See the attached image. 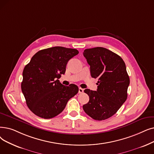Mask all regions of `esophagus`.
<instances>
[{"mask_svg": "<svg viewBox=\"0 0 154 154\" xmlns=\"http://www.w3.org/2000/svg\"><path fill=\"white\" fill-rule=\"evenodd\" d=\"M83 92H84V89H82L81 88H79V93L81 94V93H82Z\"/></svg>", "mask_w": 154, "mask_h": 154, "instance_id": "1", "label": "esophagus"}]
</instances>
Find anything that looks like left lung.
Returning <instances> with one entry per match:
<instances>
[{
  "label": "left lung",
  "instance_id": "obj_1",
  "mask_svg": "<svg viewBox=\"0 0 154 154\" xmlns=\"http://www.w3.org/2000/svg\"><path fill=\"white\" fill-rule=\"evenodd\" d=\"M83 55L90 65L91 77L98 79L96 91L86 89L89 102L83 106L87 115L101 121L114 115L127 99L130 78L123 59L103 47L85 49Z\"/></svg>",
  "mask_w": 154,
  "mask_h": 154
}]
</instances>
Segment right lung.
<instances>
[{
    "mask_svg": "<svg viewBox=\"0 0 154 154\" xmlns=\"http://www.w3.org/2000/svg\"><path fill=\"white\" fill-rule=\"evenodd\" d=\"M78 53L76 49L55 46L38 51L25 66L21 90L35 115L45 119L55 117L77 94L76 85H63L58 79L65 73L69 60Z\"/></svg>",
    "mask_w": 154,
    "mask_h": 154,
    "instance_id": "obj_1",
    "label": "right lung"
}]
</instances>
